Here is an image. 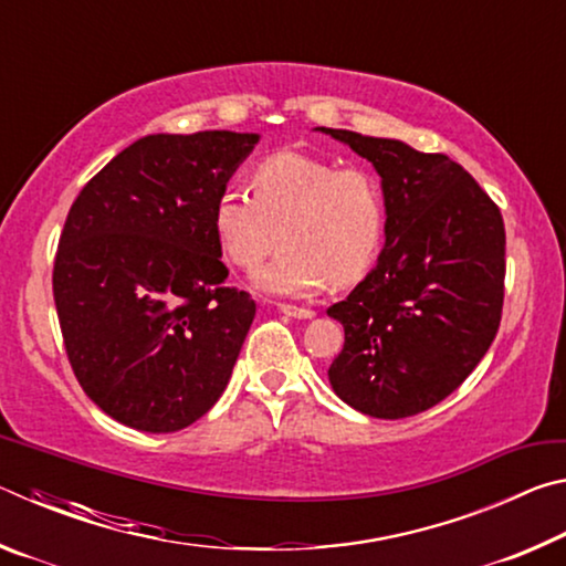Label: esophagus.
Listing matches in <instances>:
<instances>
[{"label": "esophagus", "instance_id": "1", "mask_svg": "<svg viewBox=\"0 0 566 566\" xmlns=\"http://www.w3.org/2000/svg\"><path fill=\"white\" fill-rule=\"evenodd\" d=\"M280 312L286 314V317L294 319H312L314 310H304V306H294V304H280Z\"/></svg>", "mask_w": 566, "mask_h": 566}]
</instances>
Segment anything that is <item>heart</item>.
Here are the masks:
<instances>
[{
	"label": "heart",
	"mask_w": 566,
	"mask_h": 566,
	"mask_svg": "<svg viewBox=\"0 0 566 566\" xmlns=\"http://www.w3.org/2000/svg\"><path fill=\"white\" fill-rule=\"evenodd\" d=\"M217 244L229 262L254 272L280 242L282 252L256 276L276 296H310L354 284L379 260L387 237V197L361 167H342L300 151H276L252 171V195L227 187L212 207Z\"/></svg>",
	"instance_id": "obj_1"
}]
</instances>
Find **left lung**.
Masks as SVG:
<instances>
[{
  "mask_svg": "<svg viewBox=\"0 0 566 566\" xmlns=\"http://www.w3.org/2000/svg\"><path fill=\"white\" fill-rule=\"evenodd\" d=\"M314 132L371 161L387 197L377 266L327 310L344 327L329 385L361 415H419L472 375L500 329V207L447 155L347 129Z\"/></svg>",
  "mask_w": 566,
  "mask_h": 566,
  "instance_id": "8db88e82",
  "label": "left lung"
}]
</instances>
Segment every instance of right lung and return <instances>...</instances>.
<instances>
[{"mask_svg":"<svg viewBox=\"0 0 566 566\" xmlns=\"http://www.w3.org/2000/svg\"><path fill=\"white\" fill-rule=\"evenodd\" d=\"M260 134H149L66 214L54 304L66 357L104 415L179 432L222 397L256 304L227 284L212 207Z\"/></svg>","mask_w":566,"mask_h":566,"instance_id":"1","label":"right lung"}]
</instances>
